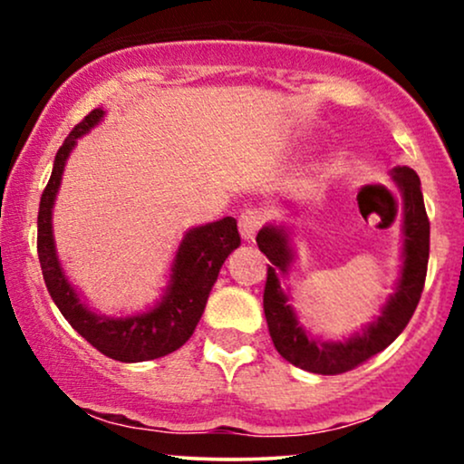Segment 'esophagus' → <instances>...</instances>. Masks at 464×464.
<instances>
[{
	"label": "esophagus",
	"mask_w": 464,
	"mask_h": 464,
	"mask_svg": "<svg viewBox=\"0 0 464 464\" xmlns=\"http://www.w3.org/2000/svg\"><path fill=\"white\" fill-rule=\"evenodd\" d=\"M262 225H264L262 211L244 209L242 216H239V233H242V237L246 239V242H253Z\"/></svg>",
	"instance_id": "esophagus-1"
}]
</instances>
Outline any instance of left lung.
<instances>
[{"label":"left lung","instance_id":"1","mask_svg":"<svg viewBox=\"0 0 464 464\" xmlns=\"http://www.w3.org/2000/svg\"><path fill=\"white\" fill-rule=\"evenodd\" d=\"M392 179L401 191L403 202L401 276H399L397 292L382 307V316L362 329V334L351 335L344 343H321V340L307 335L292 305L287 303V295L279 281L281 275H287L292 259H295L287 228L268 225L257 233V246L270 259L264 287L266 323H268L275 349L290 364L299 366L303 371L318 372V375L347 372L384 351L406 329L417 310L425 285V273H428L430 220L425 214L417 172L408 165H397L392 169Z\"/></svg>","mask_w":464,"mask_h":464}]
</instances>
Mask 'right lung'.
I'll use <instances>...</instances> for the list:
<instances>
[{
    "label": "right lung",
    "instance_id": "1",
    "mask_svg": "<svg viewBox=\"0 0 464 464\" xmlns=\"http://www.w3.org/2000/svg\"><path fill=\"white\" fill-rule=\"evenodd\" d=\"M102 117V109H93L78 126H73L65 143L58 148L54 169L41 196L36 250L52 301L89 344H93L106 358L120 362L157 360L183 347L194 334L222 264L231 250L239 246L237 222L236 218L227 216L185 233L174 257L169 285L165 287L163 299L152 310L126 318L93 314L80 301L78 292L69 284L58 262L54 236H52V207L61 188L69 152L76 146L78 137L87 135Z\"/></svg>",
    "mask_w": 464,
    "mask_h": 464
}]
</instances>
